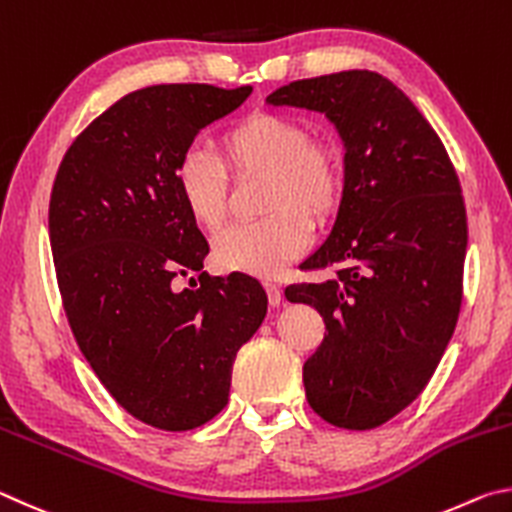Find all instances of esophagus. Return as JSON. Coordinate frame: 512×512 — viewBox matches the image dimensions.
<instances>
[{
  "label": "esophagus",
  "instance_id": "esophagus-1",
  "mask_svg": "<svg viewBox=\"0 0 512 512\" xmlns=\"http://www.w3.org/2000/svg\"><path fill=\"white\" fill-rule=\"evenodd\" d=\"M265 290H267V297H270L272 306H281L283 301V290L279 283H272V281H265Z\"/></svg>",
  "mask_w": 512,
  "mask_h": 512
}]
</instances>
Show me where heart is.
Wrapping results in <instances>:
<instances>
[{
    "label": "heart",
    "instance_id": "obj_1",
    "mask_svg": "<svg viewBox=\"0 0 512 512\" xmlns=\"http://www.w3.org/2000/svg\"><path fill=\"white\" fill-rule=\"evenodd\" d=\"M222 152L233 175L265 173V218L238 222L213 240L215 258L227 270L276 276L310 245V222L335 209L339 170L330 150L312 143L310 130L285 114H249L222 134ZM177 191L193 218L220 227L227 215L229 173L202 146L188 148L177 164Z\"/></svg>",
    "mask_w": 512,
    "mask_h": 512
}]
</instances>
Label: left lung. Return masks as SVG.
<instances>
[{
	"mask_svg": "<svg viewBox=\"0 0 512 512\" xmlns=\"http://www.w3.org/2000/svg\"><path fill=\"white\" fill-rule=\"evenodd\" d=\"M321 112L344 143L333 229L306 267H337L285 297L324 317L303 364L306 398L330 425L373 429L418 398L461 310L468 220L443 141L409 96L369 69L294 80L267 96Z\"/></svg>",
	"mask_w": 512,
	"mask_h": 512,
	"instance_id": "1",
	"label": "left lung"
}]
</instances>
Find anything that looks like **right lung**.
I'll return each instance as SVG.
<instances>
[{"label": "right lung", "instance_id": "add662e5", "mask_svg": "<svg viewBox=\"0 0 512 512\" xmlns=\"http://www.w3.org/2000/svg\"><path fill=\"white\" fill-rule=\"evenodd\" d=\"M249 94L137 89L78 134L53 182L49 240L71 333L112 398L166 432L220 414L236 353L267 315L263 285L247 274L203 272L182 293L172 285L209 254L177 191L179 159Z\"/></svg>", "mask_w": 512, "mask_h": 512}]
</instances>
